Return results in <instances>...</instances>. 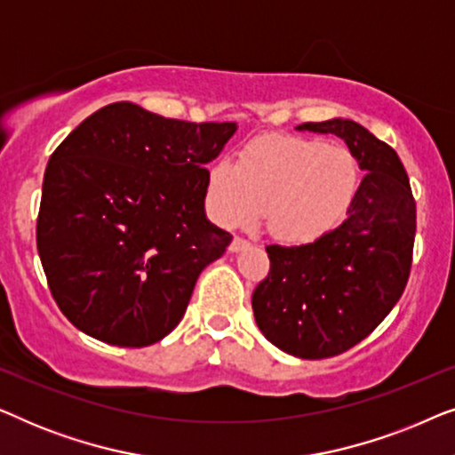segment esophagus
<instances>
[{
	"instance_id": "1",
	"label": "esophagus",
	"mask_w": 455,
	"mask_h": 455,
	"mask_svg": "<svg viewBox=\"0 0 455 455\" xmlns=\"http://www.w3.org/2000/svg\"><path fill=\"white\" fill-rule=\"evenodd\" d=\"M246 246H251V242H248L246 238H242V235H235V238L232 240V244H229V251L238 252V251H242V248H246Z\"/></svg>"
}]
</instances>
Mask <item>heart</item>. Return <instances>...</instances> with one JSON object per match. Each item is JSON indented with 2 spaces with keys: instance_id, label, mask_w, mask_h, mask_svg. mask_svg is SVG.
<instances>
[{
  "instance_id": "obj_1",
  "label": "heart",
  "mask_w": 455,
  "mask_h": 455,
  "mask_svg": "<svg viewBox=\"0 0 455 455\" xmlns=\"http://www.w3.org/2000/svg\"><path fill=\"white\" fill-rule=\"evenodd\" d=\"M358 180V161L346 147L277 134L251 142L238 167L217 161L209 170L207 201L221 226H251L267 211L275 238L310 244L339 226Z\"/></svg>"
}]
</instances>
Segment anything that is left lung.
Instances as JSON below:
<instances>
[{"mask_svg": "<svg viewBox=\"0 0 455 455\" xmlns=\"http://www.w3.org/2000/svg\"><path fill=\"white\" fill-rule=\"evenodd\" d=\"M298 130L346 140L364 172L339 228L302 246H267L271 267L252 294L257 325L291 356L344 354L375 331L406 288L416 203L389 145L352 120L307 122Z\"/></svg>", "mask_w": 455, "mask_h": 455, "instance_id": "8db88e82", "label": "left lung"}]
</instances>
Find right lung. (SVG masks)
Here are the masks:
<instances>
[{
  "label": "right lung",
  "mask_w": 455,
  "mask_h": 455,
  "mask_svg": "<svg viewBox=\"0 0 455 455\" xmlns=\"http://www.w3.org/2000/svg\"><path fill=\"white\" fill-rule=\"evenodd\" d=\"M235 122L105 105L49 157L36 248L66 319L111 346L164 339L232 234L204 215L209 170Z\"/></svg>",
  "instance_id": "add662e5"
}]
</instances>
